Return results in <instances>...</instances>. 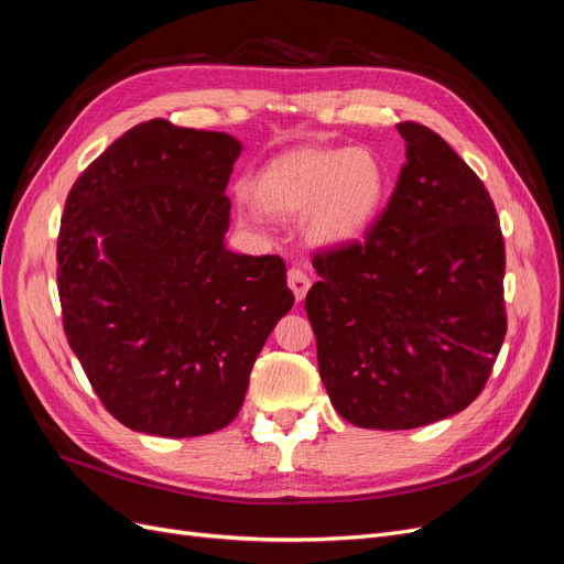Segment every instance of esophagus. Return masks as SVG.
<instances>
[{"label": "esophagus", "instance_id": "1", "mask_svg": "<svg viewBox=\"0 0 564 564\" xmlns=\"http://www.w3.org/2000/svg\"><path fill=\"white\" fill-rule=\"evenodd\" d=\"M286 282H289V289H292L294 292V299L296 301H303L305 299V294H308V289H311V278L305 275V272L301 270V268H289V272H286Z\"/></svg>", "mask_w": 564, "mask_h": 564}]
</instances>
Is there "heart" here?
Masks as SVG:
<instances>
[{"label": "heart", "mask_w": 564, "mask_h": 564, "mask_svg": "<svg viewBox=\"0 0 564 564\" xmlns=\"http://www.w3.org/2000/svg\"><path fill=\"white\" fill-rule=\"evenodd\" d=\"M247 191L272 216L305 209V230L315 242L346 245L379 216L388 169L369 148H301L265 164Z\"/></svg>", "instance_id": "heart-1"}]
</instances>
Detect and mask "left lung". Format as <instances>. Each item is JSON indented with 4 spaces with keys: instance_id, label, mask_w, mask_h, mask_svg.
I'll return each instance as SVG.
<instances>
[{
    "instance_id": "left-lung-1",
    "label": "left lung",
    "mask_w": 564,
    "mask_h": 564,
    "mask_svg": "<svg viewBox=\"0 0 564 564\" xmlns=\"http://www.w3.org/2000/svg\"><path fill=\"white\" fill-rule=\"evenodd\" d=\"M406 162L386 212L313 256L305 296L336 412L406 431L480 395L506 336V247L485 183L433 129L400 122Z\"/></svg>"
}]
</instances>
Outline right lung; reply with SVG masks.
Masks as SVG:
<instances>
[{
    "instance_id": "1",
    "label": "right lung",
    "mask_w": 564,
    "mask_h": 564,
    "mask_svg": "<svg viewBox=\"0 0 564 564\" xmlns=\"http://www.w3.org/2000/svg\"><path fill=\"white\" fill-rule=\"evenodd\" d=\"M240 150L228 133L150 119L84 169L65 199L63 329L98 400L131 431L226 429L294 305L280 256L224 245Z\"/></svg>"
}]
</instances>
